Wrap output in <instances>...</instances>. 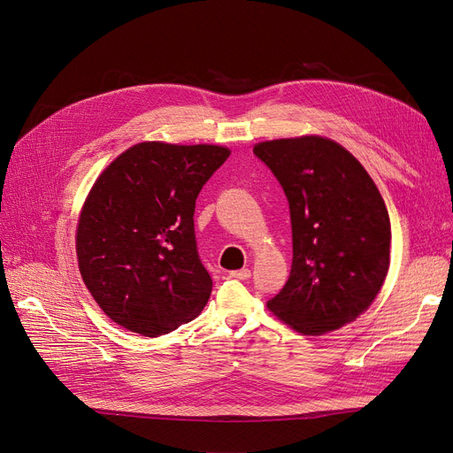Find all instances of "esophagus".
Here are the masks:
<instances>
[{"label": "esophagus", "mask_w": 453, "mask_h": 453, "mask_svg": "<svg viewBox=\"0 0 453 453\" xmlns=\"http://www.w3.org/2000/svg\"><path fill=\"white\" fill-rule=\"evenodd\" d=\"M233 279H241V280H246L251 277V272L248 268H242V270H234L229 273Z\"/></svg>", "instance_id": "esophagus-1"}]
</instances>
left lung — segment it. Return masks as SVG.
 <instances>
[{"instance_id":"left-lung-1","label":"left lung","mask_w":453,"mask_h":453,"mask_svg":"<svg viewBox=\"0 0 453 453\" xmlns=\"http://www.w3.org/2000/svg\"><path fill=\"white\" fill-rule=\"evenodd\" d=\"M253 154L290 205L292 270L270 311L301 334L364 314L389 270L391 222L367 171L338 142L306 135L258 142Z\"/></svg>"}]
</instances>
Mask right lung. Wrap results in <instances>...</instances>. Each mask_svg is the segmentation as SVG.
Returning <instances> with one entry per match:
<instances>
[{
    "mask_svg": "<svg viewBox=\"0 0 453 453\" xmlns=\"http://www.w3.org/2000/svg\"><path fill=\"white\" fill-rule=\"evenodd\" d=\"M229 150L139 142L95 181L77 227L82 280L103 312L157 338L196 318L212 280L198 255L195 205Z\"/></svg>",
    "mask_w": 453,
    "mask_h": 453,
    "instance_id": "obj_1",
    "label": "right lung"
}]
</instances>
